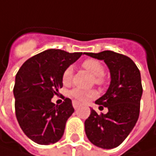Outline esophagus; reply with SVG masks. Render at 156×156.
I'll return each instance as SVG.
<instances>
[{
    "instance_id": "34e87169",
    "label": "esophagus",
    "mask_w": 156,
    "mask_h": 156,
    "mask_svg": "<svg viewBox=\"0 0 156 156\" xmlns=\"http://www.w3.org/2000/svg\"><path fill=\"white\" fill-rule=\"evenodd\" d=\"M72 105H73V107H74L75 109L78 108L79 105H79V103H78L77 101H73V102H72Z\"/></svg>"
}]
</instances>
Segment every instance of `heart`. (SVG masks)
Masks as SVG:
<instances>
[{
    "mask_svg": "<svg viewBox=\"0 0 156 156\" xmlns=\"http://www.w3.org/2000/svg\"><path fill=\"white\" fill-rule=\"evenodd\" d=\"M82 66L85 69H87L92 76L94 77V82L96 84H103L104 83V74H105V68L103 64L99 61L94 59H87L83 62ZM73 69L71 66L68 67L63 71L62 74V81L64 84H69L72 78ZM69 94L71 97L75 98L79 102H86L88 99L93 98L96 95V92L94 90H84L81 88H74L72 89Z\"/></svg>",
    "mask_w": 156,
    "mask_h": 156,
    "instance_id": "obj_1",
    "label": "heart"
}]
</instances>
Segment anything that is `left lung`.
I'll list each match as a JSON object with an SVG mask.
<instances>
[{
	"instance_id": "obj_1",
	"label": "left lung",
	"mask_w": 156,
	"mask_h": 156,
	"mask_svg": "<svg viewBox=\"0 0 156 156\" xmlns=\"http://www.w3.org/2000/svg\"><path fill=\"white\" fill-rule=\"evenodd\" d=\"M85 54L104 61L111 75L106 93L95 101L99 109L106 107L108 112L99 115L91 109L85 121L86 135L98 147L114 148L129 135L138 119L143 93L140 71L130 58L112 51Z\"/></svg>"
}]
</instances>
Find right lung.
Here are the masks:
<instances>
[{
	"label": "right lung",
	"instance_id": "add662e5",
	"mask_svg": "<svg viewBox=\"0 0 156 156\" xmlns=\"http://www.w3.org/2000/svg\"><path fill=\"white\" fill-rule=\"evenodd\" d=\"M82 54L46 50L28 59L19 69L13 89L16 117L23 132L36 144H54L62 137L74 108L69 98L61 105H55L51 98L63 86L64 70Z\"/></svg>",
	"mask_w": 156,
	"mask_h": 156
}]
</instances>
